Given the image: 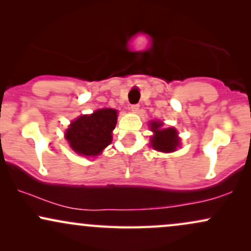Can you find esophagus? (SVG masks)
<instances>
[{
  "label": "esophagus",
  "mask_w": 251,
  "mask_h": 251,
  "mask_svg": "<svg viewBox=\"0 0 251 251\" xmlns=\"http://www.w3.org/2000/svg\"><path fill=\"white\" fill-rule=\"evenodd\" d=\"M131 109L133 112H137L138 109H139V105H138V103H134V105H131Z\"/></svg>",
  "instance_id": "esophagus-1"
}]
</instances>
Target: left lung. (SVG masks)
<instances>
[{
  "instance_id": "1",
  "label": "left lung",
  "mask_w": 251,
  "mask_h": 251,
  "mask_svg": "<svg viewBox=\"0 0 251 251\" xmlns=\"http://www.w3.org/2000/svg\"><path fill=\"white\" fill-rule=\"evenodd\" d=\"M163 124L159 122H152L151 128L154 132L152 137L151 145L154 150L162 152H172L179 145V138L177 137V131L175 128H162Z\"/></svg>"
}]
</instances>
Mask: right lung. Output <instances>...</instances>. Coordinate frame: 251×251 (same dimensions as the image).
<instances>
[{
    "instance_id": "1",
    "label": "right lung",
    "mask_w": 251,
    "mask_h": 251,
    "mask_svg": "<svg viewBox=\"0 0 251 251\" xmlns=\"http://www.w3.org/2000/svg\"><path fill=\"white\" fill-rule=\"evenodd\" d=\"M117 111L98 109L91 116H82L71 124L66 139L76 153L97 155L112 142V131L117 124Z\"/></svg>"
}]
</instances>
